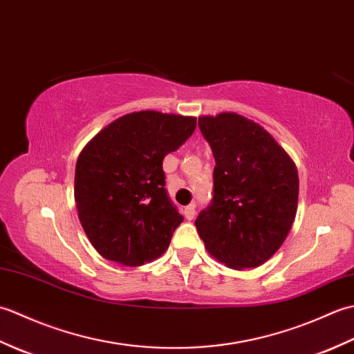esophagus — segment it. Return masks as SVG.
<instances>
[{"label": "esophagus", "mask_w": 354, "mask_h": 354, "mask_svg": "<svg viewBox=\"0 0 354 354\" xmlns=\"http://www.w3.org/2000/svg\"><path fill=\"white\" fill-rule=\"evenodd\" d=\"M183 213H184L187 221H192L193 217H194V214H196V205H194V204L187 205V207L183 209Z\"/></svg>", "instance_id": "34e87169"}]
</instances>
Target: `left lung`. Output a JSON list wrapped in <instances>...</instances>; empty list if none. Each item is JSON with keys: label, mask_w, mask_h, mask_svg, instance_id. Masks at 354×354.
Instances as JSON below:
<instances>
[{"label": "left lung", "mask_w": 354, "mask_h": 354, "mask_svg": "<svg viewBox=\"0 0 354 354\" xmlns=\"http://www.w3.org/2000/svg\"><path fill=\"white\" fill-rule=\"evenodd\" d=\"M198 124L216 165L212 202L194 225L216 260L257 268L278 251L295 219V164L269 132L234 112L199 117Z\"/></svg>", "instance_id": "obj_1"}]
</instances>
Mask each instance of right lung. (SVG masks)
<instances>
[{"label":"right lung","mask_w":354,"mask_h":354,"mask_svg":"<svg viewBox=\"0 0 354 354\" xmlns=\"http://www.w3.org/2000/svg\"><path fill=\"white\" fill-rule=\"evenodd\" d=\"M194 129V117L132 112L82 150L74 199L82 227L102 257L140 266L167 250L184 217L165 190L162 160Z\"/></svg>","instance_id":"add662e5"}]
</instances>
